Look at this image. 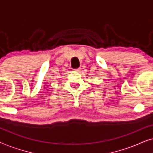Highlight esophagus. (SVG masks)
Listing matches in <instances>:
<instances>
[{
  "instance_id": "obj_1",
  "label": "esophagus",
  "mask_w": 153,
  "mask_h": 153,
  "mask_svg": "<svg viewBox=\"0 0 153 153\" xmlns=\"http://www.w3.org/2000/svg\"><path fill=\"white\" fill-rule=\"evenodd\" d=\"M73 70H74V72H79V70H80V69H79V68H77V69H73Z\"/></svg>"
}]
</instances>
